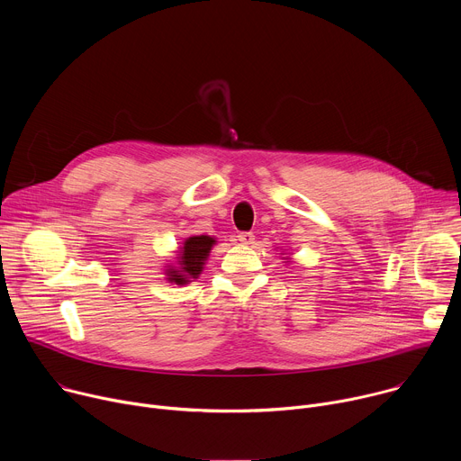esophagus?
I'll return each mask as SVG.
<instances>
[{
	"label": "esophagus",
	"instance_id": "1",
	"mask_svg": "<svg viewBox=\"0 0 461 461\" xmlns=\"http://www.w3.org/2000/svg\"><path fill=\"white\" fill-rule=\"evenodd\" d=\"M237 240H239L240 244H253L255 235H253L251 231H244V233H239V235H237Z\"/></svg>",
	"mask_w": 461,
	"mask_h": 461
}]
</instances>
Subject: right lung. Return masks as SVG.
<instances>
[{"label": "right lung", "instance_id": "add662e5", "mask_svg": "<svg viewBox=\"0 0 461 461\" xmlns=\"http://www.w3.org/2000/svg\"><path fill=\"white\" fill-rule=\"evenodd\" d=\"M217 244L215 237L210 235H193L187 237L178 248L176 265L167 267L166 279L173 285H187L193 279H199L204 270L206 260L212 248Z\"/></svg>", "mask_w": 461, "mask_h": 461}]
</instances>
